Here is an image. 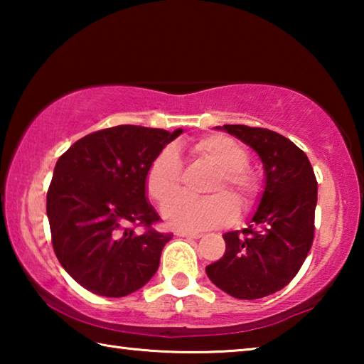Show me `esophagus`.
<instances>
[{
  "label": "esophagus",
  "instance_id": "obj_1",
  "mask_svg": "<svg viewBox=\"0 0 364 364\" xmlns=\"http://www.w3.org/2000/svg\"><path fill=\"white\" fill-rule=\"evenodd\" d=\"M176 236H180V237H191V239H199L202 234L200 232H193V231H183V230H178L176 232Z\"/></svg>",
  "mask_w": 364,
  "mask_h": 364
}]
</instances>
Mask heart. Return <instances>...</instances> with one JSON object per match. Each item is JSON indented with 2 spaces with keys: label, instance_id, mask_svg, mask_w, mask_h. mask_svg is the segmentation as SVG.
Wrapping results in <instances>:
<instances>
[{
  "label": "heart",
  "instance_id": "1",
  "mask_svg": "<svg viewBox=\"0 0 364 364\" xmlns=\"http://www.w3.org/2000/svg\"><path fill=\"white\" fill-rule=\"evenodd\" d=\"M191 156L217 167L208 184L207 197H178L164 208L168 225L197 231L226 225L236 218L237 205L250 207L262 193L260 175L250 167L249 151L242 143L226 134L205 136L189 147ZM183 165L173 147H165L152 159L146 170V193L159 205L167 204L181 189ZM219 194L217 195L216 193Z\"/></svg>",
  "mask_w": 364,
  "mask_h": 364
}]
</instances>
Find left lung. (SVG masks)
Instances as JSON below:
<instances>
[{"mask_svg": "<svg viewBox=\"0 0 364 364\" xmlns=\"http://www.w3.org/2000/svg\"><path fill=\"white\" fill-rule=\"evenodd\" d=\"M223 130L257 151L267 184L249 226L223 234L225 255L205 271L232 297L262 299L286 287L311 249L318 181L306 154L282 134L247 125Z\"/></svg>", "mask_w": 364, "mask_h": 364, "instance_id": "obj_1", "label": "left lung"}]
</instances>
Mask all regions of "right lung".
I'll use <instances>...</instances> for the list:
<instances>
[{"label": "right lung", "mask_w": 364, "mask_h": 364, "mask_svg": "<svg viewBox=\"0 0 364 364\" xmlns=\"http://www.w3.org/2000/svg\"><path fill=\"white\" fill-rule=\"evenodd\" d=\"M160 128L119 125L90 133L59 157L46 196L54 254L86 291L125 297L149 281L173 234L146 200V170L180 136ZM141 225L144 233L134 228Z\"/></svg>", "instance_id": "add662e5"}]
</instances>
